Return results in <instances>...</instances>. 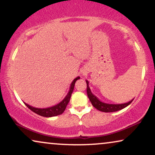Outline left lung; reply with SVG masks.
<instances>
[{"mask_svg": "<svg viewBox=\"0 0 155 155\" xmlns=\"http://www.w3.org/2000/svg\"><path fill=\"white\" fill-rule=\"evenodd\" d=\"M86 83H87V96L90 99V100L93 105V107L96 108L97 110L101 111L102 112H114L119 111L130 104L132 102L133 99L130 100V101L124 104H107L104 102H102L97 97L95 96L94 94H93L91 90L89 87V82L88 80H86Z\"/></svg>", "mask_w": 155, "mask_h": 155, "instance_id": "left-lung-1", "label": "left lung"}]
</instances>
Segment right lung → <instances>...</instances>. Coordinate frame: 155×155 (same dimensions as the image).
Wrapping results in <instances>:
<instances>
[{
    "label": "right lung",
    "instance_id": "1",
    "mask_svg": "<svg viewBox=\"0 0 155 155\" xmlns=\"http://www.w3.org/2000/svg\"><path fill=\"white\" fill-rule=\"evenodd\" d=\"M80 78V77H78L76 78L75 79L73 80V81L72 82V83L71 84V86H70L69 92L67 94L66 96H65V98L63 99L62 101H61L60 103L54 106V107L45 108V109H39V108L31 107V106L27 104L26 103H25V105H26L31 111L35 112V114H38V115L44 116V117H53V116L61 115V114H62L63 112H64L68 104L70 101V99H71V94L74 90V86H75V82L77 81L78 80H79Z\"/></svg>",
    "mask_w": 155,
    "mask_h": 155
}]
</instances>
